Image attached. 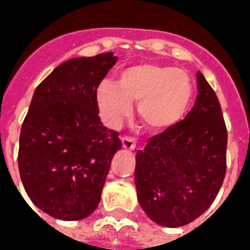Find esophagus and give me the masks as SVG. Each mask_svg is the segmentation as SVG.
Instances as JSON below:
<instances>
[{
    "mask_svg": "<svg viewBox=\"0 0 250 250\" xmlns=\"http://www.w3.org/2000/svg\"><path fill=\"white\" fill-rule=\"evenodd\" d=\"M122 145H123V148H125V151H132V150H135L136 147L135 141L132 138H128V136H125L122 139Z\"/></svg>",
    "mask_w": 250,
    "mask_h": 250,
    "instance_id": "esophagus-1",
    "label": "esophagus"
}]
</instances>
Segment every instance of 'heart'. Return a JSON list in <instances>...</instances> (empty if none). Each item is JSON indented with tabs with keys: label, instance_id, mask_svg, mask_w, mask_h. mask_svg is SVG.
<instances>
[{
	"label": "heart",
	"instance_id": "1",
	"mask_svg": "<svg viewBox=\"0 0 250 250\" xmlns=\"http://www.w3.org/2000/svg\"><path fill=\"white\" fill-rule=\"evenodd\" d=\"M193 98L188 73L181 68L138 64L122 71L119 82L99 84L96 99L111 125H119L138 102V116L148 130L159 131L184 119Z\"/></svg>",
	"mask_w": 250,
	"mask_h": 250
}]
</instances>
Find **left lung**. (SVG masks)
Listing matches in <instances>:
<instances>
[{
  "label": "left lung",
  "mask_w": 250,
  "mask_h": 250,
  "mask_svg": "<svg viewBox=\"0 0 250 250\" xmlns=\"http://www.w3.org/2000/svg\"><path fill=\"white\" fill-rule=\"evenodd\" d=\"M198 95L184 120L136 152L138 201L158 225L178 228L209 209L226 171L225 122L218 99L201 72Z\"/></svg>",
  "instance_id": "obj_1"
}]
</instances>
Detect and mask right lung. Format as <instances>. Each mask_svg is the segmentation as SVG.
<instances>
[{
    "label": "right lung",
    "instance_id": "obj_1",
    "mask_svg": "<svg viewBox=\"0 0 250 250\" xmlns=\"http://www.w3.org/2000/svg\"><path fill=\"white\" fill-rule=\"evenodd\" d=\"M118 57H76L36 88L20 134L19 170L30 201L46 214L79 221L98 208L118 132L99 118L96 91Z\"/></svg>",
    "mask_w": 250,
    "mask_h": 250
}]
</instances>
